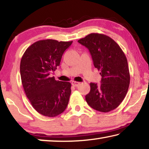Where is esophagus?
Segmentation results:
<instances>
[{
  "label": "esophagus",
  "mask_w": 149,
  "mask_h": 149,
  "mask_svg": "<svg viewBox=\"0 0 149 149\" xmlns=\"http://www.w3.org/2000/svg\"><path fill=\"white\" fill-rule=\"evenodd\" d=\"M80 84V83L79 82H77V81H72V85H73V86L74 87H77L78 85H79Z\"/></svg>",
  "instance_id": "34e87169"
}]
</instances>
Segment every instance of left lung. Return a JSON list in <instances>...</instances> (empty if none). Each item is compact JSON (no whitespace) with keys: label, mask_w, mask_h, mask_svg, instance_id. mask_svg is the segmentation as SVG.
Listing matches in <instances>:
<instances>
[{"label":"left lung","mask_w":149,"mask_h":149,"mask_svg":"<svg viewBox=\"0 0 149 149\" xmlns=\"http://www.w3.org/2000/svg\"><path fill=\"white\" fill-rule=\"evenodd\" d=\"M89 50L95 67L100 71L101 84L91 83L85 100L91 107L101 112L116 108L124 99L130 82L124 52L112 38L100 33L89 34L78 40Z\"/></svg>","instance_id":"8db88e82"}]
</instances>
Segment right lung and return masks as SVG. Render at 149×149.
Listing matches in <instances>:
<instances>
[{
  "label": "right lung",
  "mask_w": 149,
  "mask_h": 149,
  "mask_svg": "<svg viewBox=\"0 0 149 149\" xmlns=\"http://www.w3.org/2000/svg\"><path fill=\"white\" fill-rule=\"evenodd\" d=\"M72 43L40 40L30 45L22 57L20 75L25 93L34 109L45 116H58L68 104L71 84L55 80L50 74L57 69Z\"/></svg>",
  "instance_id": "1"
}]
</instances>
